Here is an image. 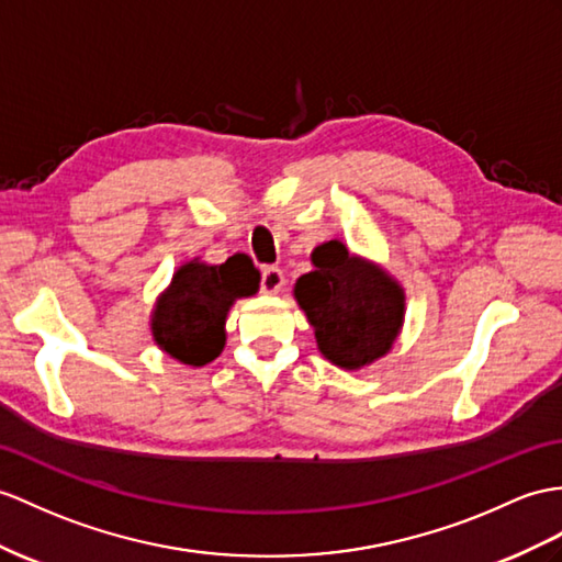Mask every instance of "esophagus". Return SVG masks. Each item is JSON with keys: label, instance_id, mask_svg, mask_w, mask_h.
I'll use <instances>...</instances> for the list:
<instances>
[{"label": "esophagus", "instance_id": "esophagus-1", "mask_svg": "<svg viewBox=\"0 0 562 562\" xmlns=\"http://www.w3.org/2000/svg\"><path fill=\"white\" fill-rule=\"evenodd\" d=\"M283 271L277 267H265L262 269V293L267 295H277L283 289Z\"/></svg>", "mask_w": 562, "mask_h": 562}]
</instances>
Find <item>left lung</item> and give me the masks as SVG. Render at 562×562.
I'll return each mask as SVG.
<instances>
[{"label": "left lung", "instance_id": "obj_1", "mask_svg": "<svg viewBox=\"0 0 562 562\" xmlns=\"http://www.w3.org/2000/svg\"><path fill=\"white\" fill-rule=\"evenodd\" d=\"M293 295L312 326L324 358L358 372L386 358L405 322V289L401 281L336 240L331 250L314 259Z\"/></svg>", "mask_w": 562, "mask_h": 562}]
</instances>
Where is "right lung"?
<instances>
[{
	"mask_svg": "<svg viewBox=\"0 0 562 562\" xmlns=\"http://www.w3.org/2000/svg\"><path fill=\"white\" fill-rule=\"evenodd\" d=\"M257 291V269L245 255L228 257L224 265L190 259L173 271L149 314L153 340L176 362L204 367L226 346L228 310Z\"/></svg>",
	"mask_w": 562,
	"mask_h": 562,
	"instance_id": "right-lung-1",
	"label": "right lung"
}]
</instances>
